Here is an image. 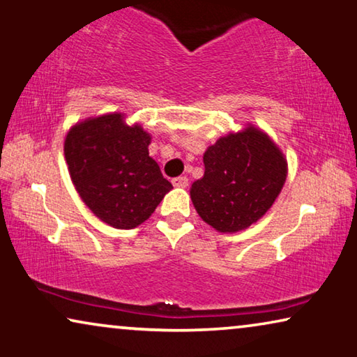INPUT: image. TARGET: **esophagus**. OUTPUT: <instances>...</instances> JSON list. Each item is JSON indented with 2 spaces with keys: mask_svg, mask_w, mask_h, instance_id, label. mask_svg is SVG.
I'll return each instance as SVG.
<instances>
[{
  "mask_svg": "<svg viewBox=\"0 0 357 357\" xmlns=\"http://www.w3.org/2000/svg\"><path fill=\"white\" fill-rule=\"evenodd\" d=\"M172 183H173L174 188L184 189V188H188V185H189V179L185 178V176H178V178H174Z\"/></svg>",
  "mask_w": 357,
  "mask_h": 357,
  "instance_id": "1",
  "label": "esophagus"
}]
</instances>
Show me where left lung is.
<instances>
[{
	"label": "left lung",
	"mask_w": 357,
	"mask_h": 357,
	"mask_svg": "<svg viewBox=\"0 0 357 357\" xmlns=\"http://www.w3.org/2000/svg\"><path fill=\"white\" fill-rule=\"evenodd\" d=\"M204 178L190 189L199 216L220 232L257 222L274 204L287 178V162L257 128L220 137L204 155Z\"/></svg>",
	"instance_id": "1"
}]
</instances>
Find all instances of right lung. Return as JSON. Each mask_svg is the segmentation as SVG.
Instances as JSON below:
<instances>
[{"label": "right lung", "instance_id": "1", "mask_svg": "<svg viewBox=\"0 0 357 357\" xmlns=\"http://www.w3.org/2000/svg\"><path fill=\"white\" fill-rule=\"evenodd\" d=\"M151 136L128 126L120 114L73 126L63 152L79 197L100 221L116 229L144 222L173 189L149 157Z\"/></svg>", "mask_w": 357, "mask_h": 357}]
</instances>
